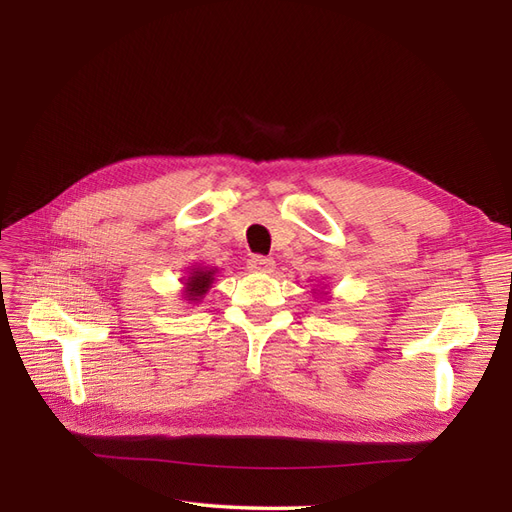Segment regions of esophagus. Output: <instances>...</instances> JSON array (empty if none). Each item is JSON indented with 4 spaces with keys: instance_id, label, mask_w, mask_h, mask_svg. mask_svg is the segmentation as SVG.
<instances>
[{
    "instance_id": "obj_1",
    "label": "esophagus",
    "mask_w": 512,
    "mask_h": 512,
    "mask_svg": "<svg viewBox=\"0 0 512 512\" xmlns=\"http://www.w3.org/2000/svg\"><path fill=\"white\" fill-rule=\"evenodd\" d=\"M247 269L254 271V273H271L275 269V260L269 258V256H252L250 260H247Z\"/></svg>"
}]
</instances>
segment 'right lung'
Here are the masks:
<instances>
[{
    "instance_id": "1",
    "label": "right lung",
    "mask_w": 512,
    "mask_h": 512,
    "mask_svg": "<svg viewBox=\"0 0 512 512\" xmlns=\"http://www.w3.org/2000/svg\"><path fill=\"white\" fill-rule=\"evenodd\" d=\"M209 284H211V271H200V269L194 271L188 277V282H185V286H188V299L198 301L207 292Z\"/></svg>"
}]
</instances>
